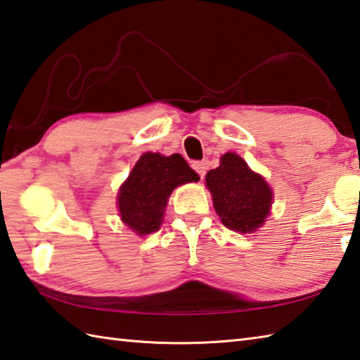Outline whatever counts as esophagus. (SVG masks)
<instances>
[{
	"mask_svg": "<svg viewBox=\"0 0 360 360\" xmlns=\"http://www.w3.org/2000/svg\"><path fill=\"white\" fill-rule=\"evenodd\" d=\"M193 169L199 174V177L203 179L205 177V172H207V165L203 163V161H194L193 163Z\"/></svg>",
	"mask_w": 360,
	"mask_h": 360,
	"instance_id": "esophagus-1",
	"label": "esophagus"
}]
</instances>
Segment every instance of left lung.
<instances>
[{"label": "left lung", "instance_id": "obj_1", "mask_svg": "<svg viewBox=\"0 0 360 360\" xmlns=\"http://www.w3.org/2000/svg\"><path fill=\"white\" fill-rule=\"evenodd\" d=\"M207 188L222 224L233 231L253 233L266 222L274 193L238 153L226 152L221 166L207 174Z\"/></svg>", "mask_w": 360, "mask_h": 360}]
</instances>
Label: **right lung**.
Listing matches in <instances>:
<instances>
[{"instance_id": "add662e5", "label": "right lung", "mask_w": 360, "mask_h": 360, "mask_svg": "<svg viewBox=\"0 0 360 360\" xmlns=\"http://www.w3.org/2000/svg\"><path fill=\"white\" fill-rule=\"evenodd\" d=\"M199 175L191 169L180 153L169 157L161 153H143L118 193L121 221L138 236L160 229L165 217L167 199L172 191L197 181Z\"/></svg>"}]
</instances>
